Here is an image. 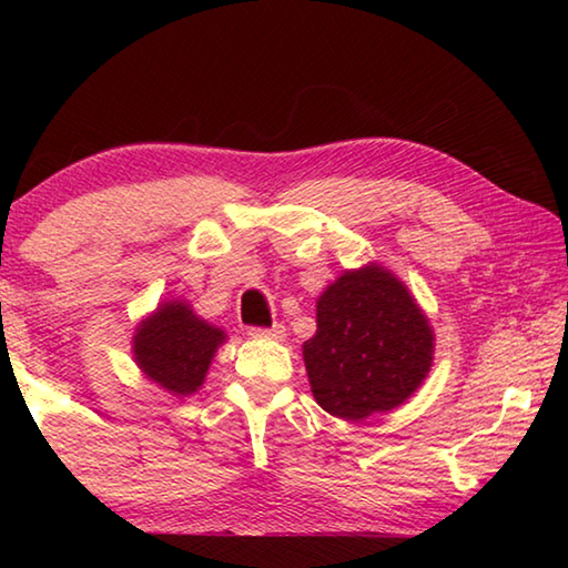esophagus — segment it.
Returning <instances> with one entry per match:
<instances>
[{"mask_svg": "<svg viewBox=\"0 0 568 568\" xmlns=\"http://www.w3.org/2000/svg\"><path fill=\"white\" fill-rule=\"evenodd\" d=\"M253 338H267V341H283L285 338V325L275 323L273 328H250Z\"/></svg>", "mask_w": 568, "mask_h": 568, "instance_id": "obj_1", "label": "esophagus"}]
</instances>
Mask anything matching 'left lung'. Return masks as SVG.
<instances>
[{
  "instance_id": "left-lung-1",
  "label": "left lung",
  "mask_w": 568,
  "mask_h": 568,
  "mask_svg": "<svg viewBox=\"0 0 568 568\" xmlns=\"http://www.w3.org/2000/svg\"><path fill=\"white\" fill-rule=\"evenodd\" d=\"M318 331L303 343L318 406L358 423L388 413L420 388L436 335L400 277L381 263L343 271L315 303Z\"/></svg>"
}]
</instances>
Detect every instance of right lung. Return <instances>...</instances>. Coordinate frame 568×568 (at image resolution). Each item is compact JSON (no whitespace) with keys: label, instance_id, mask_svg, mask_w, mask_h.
I'll return each mask as SVG.
<instances>
[{"label":"right lung","instance_id":"1","mask_svg":"<svg viewBox=\"0 0 568 568\" xmlns=\"http://www.w3.org/2000/svg\"><path fill=\"white\" fill-rule=\"evenodd\" d=\"M225 341L223 328L200 318L187 301L172 297L138 323L132 361L155 386L185 398L203 388L210 363Z\"/></svg>","mask_w":568,"mask_h":568}]
</instances>
